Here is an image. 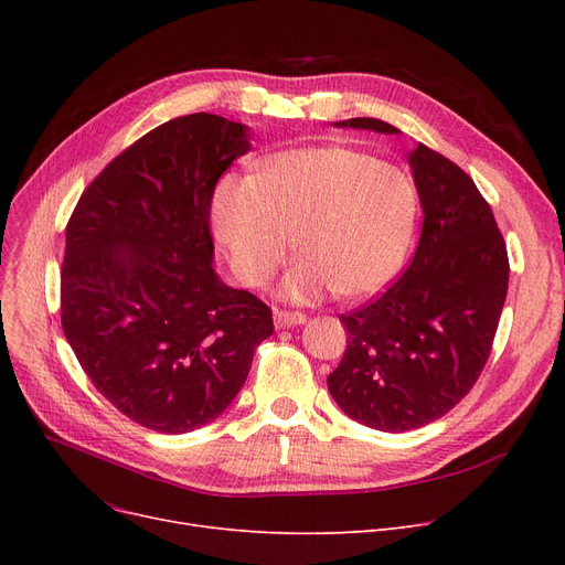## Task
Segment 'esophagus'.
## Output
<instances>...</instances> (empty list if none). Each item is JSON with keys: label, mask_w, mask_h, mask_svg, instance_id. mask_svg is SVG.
<instances>
[{"label": "esophagus", "mask_w": 565, "mask_h": 565, "mask_svg": "<svg viewBox=\"0 0 565 565\" xmlns=\"http://www.w3.org/2000/svg\"><path fill=\"white\" fill-rule=\"evenodd\" d=\"M307 320L305 313L300 311H286V309H275V324L277 330H284V328H295V324H302Z\"/></svg>", "instance_id": "34e87169"}]
</instances>
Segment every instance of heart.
<instances>
[{
  "instance_id": "obj_1",
  "label": "heart",
  "mask_w": 565,
  "mask_h": 565,
  "mask_svg": "<svg viewBox=\"0 0 565 565\" xmlns=\"http://www.w3.org/2000/svg\"><path fill=\"white\" fill-rule=\"evenodd\" d=\"M213 224L243 284L270 281L292 241L300 260L284 279L288 300L311 302L330 290L358 300L401 270L417 192L398 167L352 148H298L267 158L254 178H224Z\"/></svg>"
}]
</instances>
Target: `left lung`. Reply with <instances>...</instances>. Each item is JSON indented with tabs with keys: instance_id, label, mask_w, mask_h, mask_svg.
Returning a JSON list of instances; mask_svg holds the SVG:
<instances>
[{
	"instance_id": "8db88e82",
	"label": "left lung",
	"mask_w": 565,
	"mask_h": 565,
	"mask_svg": "<svg viewBox=\"0 0 565 565\" xmlns=\"http://www.w3.org/2000/svg\"><path fill=\"white\" fill-rule=\"evenodd\" d=\"M337 126L394 135L380 118ZM409 167L424 207L407 270L341 316L348 345L328 390L350 419L384 433L422 428L477 384L509 290V254L490 203L449 158L417 143Z\"/></svg>"
}]
</instances>
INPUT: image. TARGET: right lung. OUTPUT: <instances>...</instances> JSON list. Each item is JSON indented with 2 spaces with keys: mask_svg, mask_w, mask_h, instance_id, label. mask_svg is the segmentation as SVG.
Listing matches in <instances>:
<instances>
[{
  "mask_svg": "<svg viewBox=\"0 0 565 565\" xmlns=\"http://www.w3.org/2000/svg\"><path fill=\"white\" fill-rule=\"evenodd\" d=\"M247 151L243 124L171 118L116 156L68 220L64 334L94 387L143 428L217 419L275 332L270 307L213 270L215 185Z\"/></svg>",
  "mask_w": 565,
  "mask_h": 565,
  "instance_id": "add662e5",
  "label": "right lung"
}]
</instances>
